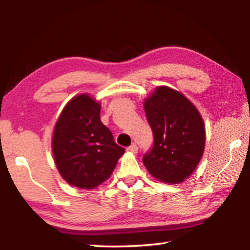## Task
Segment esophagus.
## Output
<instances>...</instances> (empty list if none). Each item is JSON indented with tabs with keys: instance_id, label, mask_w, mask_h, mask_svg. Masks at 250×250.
<instances>
[{
	"instance_id": "esophagus-1",
	"label": "esophagus",
	"mask_w": 250,
	"mask_h": 250,
	"mask_svg": "<svg viewBox=\"0 0 250 250\" xmlns=\"http://www.w3.org/2000/svg\"><path fill=\"white\" fill-rule=\"evenodd\" d=\"M126 151L130 152V153L135 154L138 152V146L135 145V143H132V145H131L129 147H126Z\"/></svg>"
}]
</instances>
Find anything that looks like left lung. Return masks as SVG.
<instances>
[{
  "label": "left lung",
  "mask_w": 250,
  "mask_h": 250,
  "mask_svg": "<svg viewBox=\"0 0 250 250\" xmlns=\"http://www.w3.org/2000/svg\"><path fill=\"white\" fill-rule=\"evenodd\" d=\"M154 145L143 156L147 172L164 183L184 182L200 163L205 149V125L200 111L180 91L156 87L145 99Z\"/></svg>",
  "instance_id": "1"
}]
</instances>
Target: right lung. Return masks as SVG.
I'll use <instances>...</instances> for the list:
<instances>
[{"mask_svg":"<svg viewBox=\"0 0 250 250\" xmlns=\"http://www.w3.org/2000/svg\"><path fill=\"white\" fill-rule=\"evenodd\" d=\"M101 104L90 95L70 99L55 125L52 150L55 164L67 183L91 189L112 174L125 149L100 120Z\"/></svg>","mask_w":250,"mask_h":250,"instance_id":"add662e5","label":"right lung"}]
</instances>
